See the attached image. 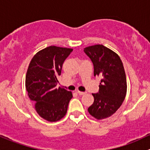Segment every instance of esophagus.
I'll return each instance as SVG.
<instances>
[{"mask_svg":"<svg viewBox=\"0 0 150 150\" xmlns=\"http://www.w3.org/2000/svg\"><path fill=\"white\" fill-rule=\"evenodd\" d=\"M77 93H78V95H80V96H83V95H84L85 93H86L85 92H81V91H77Z\"/></svg>","mask_w":150,"mask_h":150,"instance_id":"34e87169","label":"esophagus"}]
</instances>
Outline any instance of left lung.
Returning <instances> with one entry per match:
<instances>
[{"label":"left lung","instance_id":"left-lung-1","mask_svg":"<svg viewBox=\"0 0 150 150\" xmlns=\"http://www.w3.org/2000/svg\"><path fill=\"white\" fill-rule=\"evenodd\" d=\"M84 52L92 61L94 76L101 78L98 93H92L94 102L88 111L98 120L106 119L125 99L127 85L124 65L119 55L102 45L86 47Z\"/></svg>","mask_w":150,"mask_h":150}]
</instances>
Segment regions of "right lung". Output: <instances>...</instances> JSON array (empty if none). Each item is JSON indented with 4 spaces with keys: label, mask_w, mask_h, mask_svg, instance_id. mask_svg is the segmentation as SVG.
Wrapping results in <instances>:
<instances>
[{
    "label": "right lung",
    "mask_w": 150,
    "mask_h": 150,
    "mask_svg": "<svg viewBox=\"0 0 150 150\" xmlns=\"http://www.w3.org/2000/svg\"><path fill=\"white\" fill-rule=\"evenodd\" d=\"M72 49L56 46L38 52L30 62L26 75V88L38 114L54 122L65 116L72 93L60 87L57 78L62 64Z\"/></svg>",
    "instance_id": "right-lung-1"
}]
</instances>
